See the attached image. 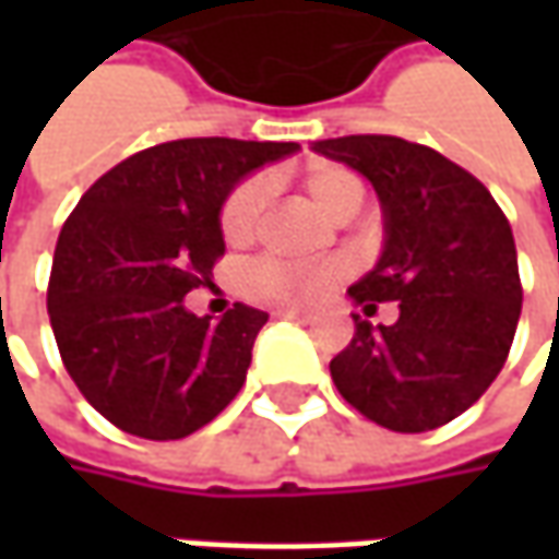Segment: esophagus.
Returning a JSON list of instances; mask_svg holds the SVG:
<instances>
[{"label":"esophagus","instance_id":"1","mask_svg":"<svg viewBox=\"0 0 559 559\" xmlns=\"http://www.w3.org/2000/svg\"><path fill=\"white\" fill-rule=\"evenodd\" d=\"M280 320H292V323H311V313L305 311H276Z\"/></svg>","mask_w":559,"mask_h":559}]
</instances>
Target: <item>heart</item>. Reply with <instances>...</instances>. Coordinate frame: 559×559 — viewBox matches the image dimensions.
Masks as SVG:
<instances>
[{
  "mask_svg": "<svg viewBox=\"0 0 559 559\" xmlns=\"http://www.w3.org/2000/svg\"><path fill=\"white\" fill-rule=\"evenodd\" d=\"M301 189L333 224H345L355 217L367 199V186L345 164H313L301 177ZM267 202V180L246 177L226 192L224 204L217 211V229L226 246H246L258 233V221ZM342 267L335 261L320 264H289L276 258H258L239 273V292L276 308H311L320 298L342 283Z\"/></svg>",
  "mask_w": 559,
  "mask_h": 559,
  "instance_id": "obj_1",
  "label": "heart"
}]
</instances>
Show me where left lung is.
<instances>
[{"mask_svg": "<svg viewBox=\"0 0 559 559\" xmlns=\"http://www.w3.org/2000/svg\"><path fill=\"white\" fill-rule=\"evenodd\" d=\"M373 183L385 214L382 258L348 295L364 313L395 301L392 326L355 317L330 360L338 395L392 432L439 429L501 373L523 311L504 211L469 170L397 136L313 142Z\"/></svg>", "mask_w": 559, "mask_h": 559, "instance_id": "1", "label": "left lung"}]
</instances>
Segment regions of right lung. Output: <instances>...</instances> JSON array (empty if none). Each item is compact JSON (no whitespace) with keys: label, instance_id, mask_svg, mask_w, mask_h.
Instances as JSON below:
<instances>
[{"label":"right lung","instance_id":"1","mask_svg":"<svg viewBox=\"0 0 559 559\" xmlns=\"http://www.w3.org/2000/svg\"><path fill=\"white\" fill-rule=\"evenodd\" d=\"M295 142L174 140L115 164L83 192L55 246L46 308L64 370L108 423L152 441L207 426L239 395L267 313L211 323L183 298L224 258L226 192Z\"/></svg>","mask_w":559,"mask_h":559}]
</instances>
